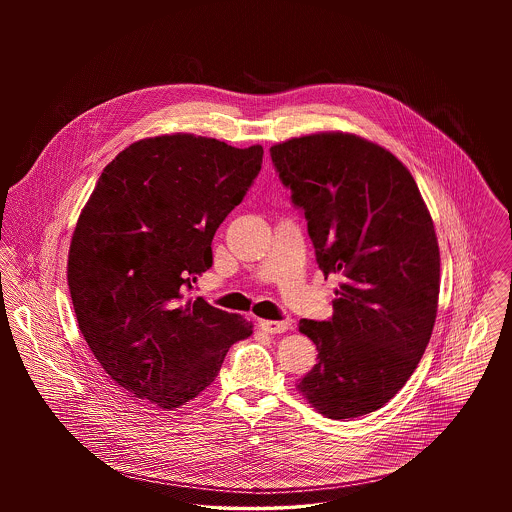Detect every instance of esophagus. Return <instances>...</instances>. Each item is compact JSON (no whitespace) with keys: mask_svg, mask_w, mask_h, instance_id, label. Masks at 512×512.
Wrapping results in <instances>:
<instances>
[{"mask_svg":"<svg viewBox=\"0 0 512 512\" xmlns=\"http://www.w3.org/2000/svg\"><path fill=\"white\" fill-rule=\"evenodd\" d=\"M259 326L267 334H284L292 324L288 320H259Z\"/></svg>","mask_w":512,"mask_h":512,"instance_id":"obj_1","label":"esophagus"}]
</instances>
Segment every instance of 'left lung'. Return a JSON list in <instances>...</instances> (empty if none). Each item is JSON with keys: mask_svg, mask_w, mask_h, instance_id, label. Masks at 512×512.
<instances>
[{"mask_svg": "<svg viewBox=\"0 0 512 512\" xmlns=\"http://www.w3.org/2000/svg\"><path fill=\"white\" fill-rule=\"evenodd\" d=\"M270 157L305 215L318 268L343 278L330 320H299L318 363L297 390L334 420L372 413L411 378L434 330V222L407 167L355 134L292 138Z\"/></svg>", "mask_w": 512, "mask_h": 512, "instance_id": "1", "label": "left lung"}]
</instances>
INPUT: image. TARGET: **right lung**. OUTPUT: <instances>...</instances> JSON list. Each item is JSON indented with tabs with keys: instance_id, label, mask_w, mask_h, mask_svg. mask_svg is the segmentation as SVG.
Wrapping results in <instances>:
<instances>
[{
	"instance_id": "obj_1",
	"label": "right lung",
	"mask_w": 512,
	"mask_h": 512,
	"mask_svg": "<svg viewBox=\"0 0 512 512\" xmlns=\"http://www.w3.org/2000/svg\"><path fill=\"white\" fill-rule=\"evenodd\" d=\"M261 163V146L165 134L134 142L101 172L74 228L67 280L84 340L130 397L178 409L253 334L244 317L188 292Z\"/></svg>"
}]
</instances>
